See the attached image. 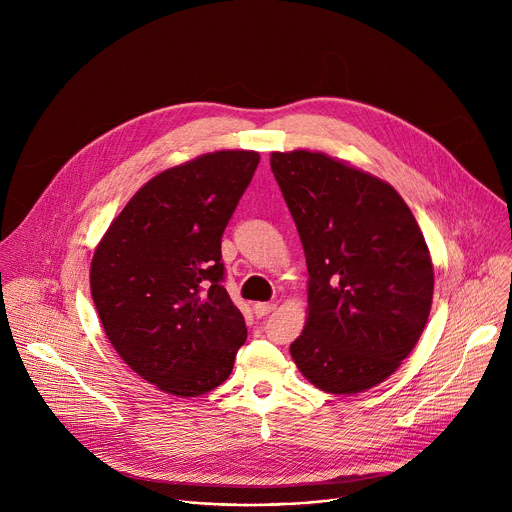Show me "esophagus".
<instances>
[{"label": "esophagus", "instance_id": "obj_1", "mask_svg": "<svg viewBox=\"0 0 512 512\" xmlns=\"http://www.w3.org/2000/svg\"><path fill=\"white\" fill-rule=\"evenodd\" d=\"M253 310H255V316H257V318H265V316H269V314L275 310V304L259 302V304L253 306Z\"/></svg>", "mask_w": 512, "mask_h": 512}]
</instances>
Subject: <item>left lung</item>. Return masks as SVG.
Returning <instances> with one entry per match:
<instances>
[{
    "mask_svg": "<svg viewBox=\"0 0 512 512\" xmlns=\"http://www.w3.org/2000/svg\"><path fill=\"white\" fill-rule=\"evenodd\" d=\"M271 170L308 265V320L289 352L332 395L391 377L431 310L433 265L397 190L320 152H273Z\"/></svg>",
    "mask_w": 512,
    "mask_h": 512,
    "instance_id": "left-lung-1",
    "label": "left lung"
}]
</instances>
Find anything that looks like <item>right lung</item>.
I'll return each mask as SVG.
<instances>
[{
	"label": "right lung",
	"instance_id": "right-lung-1",
	"mask_svg": "<svg viewBox=\"0 0 512 512\" xmlns=\"http://www.w3.org/2000/svg\"><path fill=\"white\" fill-rule=\"evenodd\" d=\"M259 160L223 150L158 174L95 249L91 294L103 330L131 371L164 393L216 389L247 340L223 285L221 239Z\"/></svg>",
	"mask_w": 512,
	"mask_h": 512
}]
</instances>
